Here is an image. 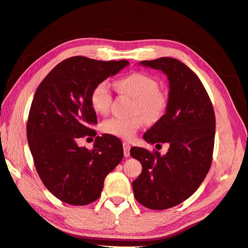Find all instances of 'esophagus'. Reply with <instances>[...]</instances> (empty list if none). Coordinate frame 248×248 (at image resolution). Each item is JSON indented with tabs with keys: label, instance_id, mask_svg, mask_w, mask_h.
<instances>
[{
	"label": "esophagus",
	"instance_id": "1",
	"mask_svg": "<svg viewBox=\"0 0 248 248\" xmlns=\"http://www.w3.org/2000/svg\"><path fill=\"white\" fill-rule=\"evenodd\" d=\"M130 148H131V146H130L129 143H127V142H124V154L125 157H128L130 155Z\"/></svg>",
	"mask_w": 248,
	"mask_h": 248
}]
</instances>
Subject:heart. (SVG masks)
Segmentation results:
<instances>
[{"label": "heart", "mask_w": 248, "mask_h": 248, "mask_svg": "<svg viewBox=\"0 0 248 248\" xmlns=\"http://www.w3.org/2000/svg\"><path fill=\"white\" fill-rule=\"evenodd\" d=\"M116 85L121 93L136 99L133 114L142 115L149 123H156L164 115L167 97L164 92L158 89L156 79L151 75L134 72L119 78ZM90 102L96 114H107L111 105V92L107 82L96 84L91 92ZM143 118L141 116L128 119L112 117L102 124V131L119 139L130 140L142 127Z\"/></svg>", "instance_id": "1"}]
</instances>
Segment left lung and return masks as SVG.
Listing matches in <instances>:
<instances>
[{"instance_id": "8db88e82", "label": "left lung", "mask_w": 248, "mask_h": 248, "mask_svg": "<svg viewBox=\"0 0 248 248\" xmlns=\"http://www.w3.org/2000/svg\"><path fill=\"white\" fill-rule=\"evenodd\" d=\"M140 63L167 75L169 100L164 116L144 133L148 143H169L161 155L133 146L130 155L142 164L132 188L138 202L152 210L175 207L189 198L203 182L212 162L216 116L199 78L173 58Z\"/></svg>"}]
</instances>
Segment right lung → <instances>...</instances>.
Here are the masks:
<instances>
[{
    "instance_id": "1",
    "label": "right lung",
    "mask_w": 248,
    "mask_h": 248,
    "mask_svg": "<svg viewBox=\"0 0 248 248\" xmlns=\"http://www.w3.org/2000/svg\"><path fill=\"white\" fill-rule=\"evenodd\" d=\"M128 64L72 57L54 66L36 91L27 120L29 149L44 185L63 202L85 205L97 200L105 177L124 157L116 137H96L92 150L78 141L96 136L92 127L97 117L90 102L93 87Z\"/></svg>"
}]
</instances>
